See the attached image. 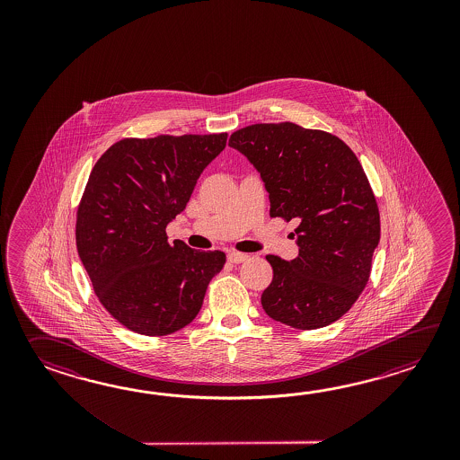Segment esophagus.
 Here are the masks:
<instances>
[{
    "label": "esophagus",
    "instance_id": "34e87169",
    "mask_svg": "<svg viewBox=\"0 0 460 460\" xmlns=\"http://www.w3.org/2000/svg\"><path fill=\"white\" fill-rule=\"evenodd\" d=\"M226 258H228V261L234 264H240L246 261L248 258H250V254L238 253V252H230V253L226 254Z\"/></svg>",
    "mask_w": 460,
    "mask_h": 460
}]
</instances>
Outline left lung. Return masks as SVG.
<instances>
[{"label":"left lung","instance_id":"1","mask_svg":"<svg viewBox=\"0 0 460 460\" xmlns=\"http://www.w3.org/2000/svg\"><path fill=\"white\" fill-rule=\"evenodd\" d=\"M260 172L270 216L296 220L299 254H268L273 281L261 294L278 323L313 331L335 323L362 294L380 242V212L362 164L342 139L289 121L258 123L230 137Z\"/></svg>","mask_w":460,"mask_h":460}]
</instances>
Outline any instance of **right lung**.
<instances>
[{
  "instance_id": "obj_1",
  "label": "right lung",
  "mask_w": 460,
  "mask_h": 460,
  "mask_svg": "<svg viewBox=\"0 0 460 460\" xmlns=\"http://www.w3.org/2000/svg\"><path fill=\"white\" fill-rule=\"evenodd\" d=\"M218 135L127 137L108 147L77 210L78 256L100 303L133 332L159 337L196 319L224 252H199L166 226L226 145Z\"/></svg>"
}]
</instances>
